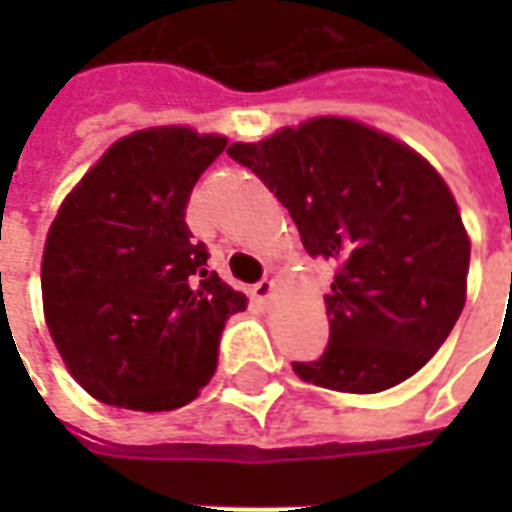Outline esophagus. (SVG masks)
Returning <instances> with one entry per match:
<instances>
[{"label": "esophagus", "mask_w": 512, "mask_h": 512, "mask_svg": "<svg viewBox=\"0 0 512 512\" xmlns=\"http://www.w3.org/2000/svg\"><path fill=\"white\" fill-rule=\"evenodd\" d=\"M274 290H277L274 279H260L257 285H252V288H249V293H252V299L260 301V304H268V301H271V296H274Z\"/></svg>", "instance_id": "obj_1"}]
</instances>
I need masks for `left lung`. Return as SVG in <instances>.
<instances>
[{
	"label": "left lung",
	"mask_w": 512,
	"mask_h": 512,
	"mask_svg": "<svg viewBox=\"0 0 512 512\" xmlns=\"http://www.w3.org/2000/svg\"><path fill=\"white\" fill-rule=\"evenodd\" d=\"M230 158L277 194L304 249L337 260L326 293L329 348L293 362L310 384L373 395L428 365L466 304L472 241L436 167L392 134L321 115Z\"/></svg>",
	"instance_id": "left-lung-1"
}]
</instances>
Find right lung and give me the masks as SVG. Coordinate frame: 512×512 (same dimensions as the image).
<instances>
[{"mask_svg": "<svg viewBox=\"0 0 512 512\" xmlns=\"http://www.w3.org/2000/svg\"><path fill=\"white\" fill-rule=\"evenodd\" d=\"M227 136L189 126L120 136L68 191L46 235L43 318L87 395L131 411L191 403L216 370L241 290L208 271L186 205Z\"/></svg>", "mask_w": 512, "mask_h": 512, "instance_id": "obj_1", "label": "right lung"}]
</instances>
